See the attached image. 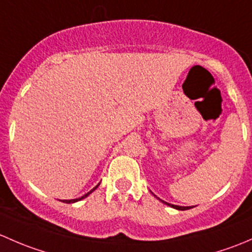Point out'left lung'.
Instances as JSON below:
<instances>
[{
  "label": "left lung",
  "instance_id": "obj_1",
  "mask_svg": "<svg viewBox=\"0 0 252 252\" xmlns=\"http://www.w3.org/2000/svg\"><path fill=\"white\" fill-rule=\"evenodd\" d=\"M154 196H157V195H154ZM158 198V196H157ZM159 199V198H158ZM160 201H161V203H164V204H166V205H168V206H171V207H173V209H176V210H188V209H191V207L193 206H178V205H172V204H168V203H166V201H164V200H161V199H159Z\"/></svg>",
  "mask_w": 252,
  "mask_h": 252
}]
</instances>
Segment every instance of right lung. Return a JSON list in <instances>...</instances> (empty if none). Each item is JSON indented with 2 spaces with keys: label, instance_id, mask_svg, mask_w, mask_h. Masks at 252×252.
I'll use <instances>...</instances> for the list:
<instances>
[{
  "label": "right lung",
  "instance_id": "1",
  "mask_svg": "<svg viewBox=\"0 0 252 252\" xmlns=\"http://www.w3.org/2000/svg\"><path fill=\"white\" fill-rule=\"evenodd\" d=\"M98 186H99V184H97V186H95V187H94V188H93V189H91V190H90V191H88V193H86V194H85V195H84V196H81V198H77V199H71V200H63V203L70 204V203H76V201H79V200H82V199H85V198H86V196H88V195H90V194H91V193H92V191H94V190H95V189H97V188H98Z\"/></svg>",
  "mask_w": 252,
  "mask_h": 252
}]
</instances>
